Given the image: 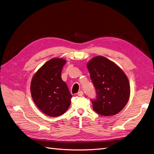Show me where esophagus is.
I'll return each mask as SVG.
<instances>
[{"label":"esophagus","instance_id":"esophagus-1","mask_svg":"<svg viewBox=\"0 0 154 154\" xmlns=\"http://www.w3.org/2000/svg\"><path fill=\"white\" fill-rule=\"evenodd\" d=\"M78 96L79 97H82V96H83V95H84V92L83 91H79L78 93V94H77Z\"/></svg>","mask_w":154,"mask_h":154}]
</instances>
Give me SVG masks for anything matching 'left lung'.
Wrapping results in <instances>:
<instances>
[{
    "label": "left lung",
    "instance_id": "8db88e82",
    "mask_svg": "<svg viewBox=\"0 0 154 154\" xmlns=\"http://www.w3.org/2000/svg\"><path fill=\"white\" fill-rule=\"evenodd\" d=\"M96 99L91 100L93 109L104 116H114L120 112L130 96L128 78L114 62L103 56L93 58L87 65Z\"/></svg>",
    "mask_w": 154,
    "mask_h": 154
}]
</instances>
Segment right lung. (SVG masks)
<instances>
[{
	"mask_svg": "<svg viewBox=\"0 0 154 154\" xmlns=\"http://www.w3.org/2000/svg\"><path fill=\"white\" fill-rule=\"evenodd\" d=\"M66 60L53 58L38 69L31 81L32 98L45 114L57 117L68 109L72 96L61 78Z\"/></svg>",
	"mask_w": 154,
	"mask_h": 154,
	"instance_id": "1",
	"label": "right lung"
}]
</instances>
